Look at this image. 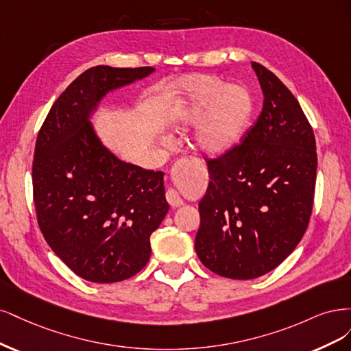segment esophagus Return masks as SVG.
<instances>
[{
  "mask_svg": "<svg viewBox=\"0 0 351 351\" xmlns=\"http://www.w3.org/2000/svg\"><path fill=\"white\" fill-rule=\"evenodd\" d=\"M188 162H189L188 157H184V159H179V160L173 165V167H172V176H176L180 171H182L184 166H185ZM166 199H167L169 204H171L173 208L184 204L182 198H180V194H179V192H178L175 188H167V191H166Z\"/></svg>",
  "mask_w": 351,
  "mask_h": 351,
  "instance_id": "34e87169",
  "label": "esophagus"
}]
</instances>
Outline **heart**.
Masks as SVG:
<instances>
[{
  "mask_svg": "<svg viewBox=\"0 0 351 351\" xmlns=\"http://www.w3.org/2000/svg\"><path fill=\"white\" fill-rule=\"evenodd\" d=\"M182 100L176 110L180 127L199 128L197 143L211 156L224 154L239 143L252 115V97L242 86H226L213 75H189L180 83ZM166 143L171 138L166 137Z\"/></svg>",
  "mask_w": 351,
  "mask_h": 351,
  "instance_id": "1",
  "label": "heart"
}]
</instances>
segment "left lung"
I'll use <instances>...</instances> for the list:
<instances>
[{
    "label": "left lung",
    "mask_w": 351,
    "mask_h": 351,
    "mask_svg": "<svg viewBox=\"0 0 351 351\" xmlns=\"http://www.w3.org/2000/svg\"><path fill=\"white\" fill-rule=\"evenodd\" d=\"M252 69L263 110L239 144L206 157L210 184L195 237L199 261L233 280L264 276L295 251L309 224L318 165L298 99L264 65Z\"/></svg>",
    "instance_id": "left-lung-1"
}]
</instances>
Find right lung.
<instances>
[{"mask_svg":"<svg viewBox=\"0 0 351 351\" xmlns=\"http://www.w3.org/2000/svg\"><path fill=\"white\" fill-rule=\"evenodd\" d=\"M153 71L88 69L55 100L38 134L32 165L38 224L51 250L87 281L140 273L150 259V234L169 211L163 172L117 159L88 122L109 90Z\"/></svg>","mask_w":351,"mask_h":351,"instance_id":"obj_1","label":"right lung"}]
</instances>
